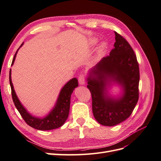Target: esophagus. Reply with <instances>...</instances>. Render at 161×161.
Listing matches in <instances>:
<instances>
[{"instance_id":"esophagus-1","label":"esophagus","mask_w":161,"mask_h":161,"mask_svg":"<svg viewBox=\"0 0 161 161\" xmlns=\"http://www.w3.org/2000/svg\"><path fill=\"white\" fill-rule=\"evenodd\" d=\"M79 84L81 85H84L85 84V76L83 74H81L79 77Z\"/></svg>"}]
</instances>
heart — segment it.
<instances>
[{"label":"heart","mask_w":161,"mask_h":161,"mask_svg":"<svg viewBox=\"0 0 161 161\" xmlns=\"http://www.w3.org/2000/svg\"><path fill=\"white\" fill-rule=\"evenodd\" d=\"M97 40H95V39H94V40H92V44L95 45V43H97ZM106 47H107L106 43H105V42L101 43V45H100L99 47V49H98V52H99V53H101L102 52H103Z\"/></svg>","instance_id":"heart-1"}]
</instances>
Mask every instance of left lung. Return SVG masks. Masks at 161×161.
<instances>
[{"label":"left lung","instance_id":"left-lung-1","mask_svg":"<svg viewBox=\"0 0 161 161\" xmlns=\"http://www.w3.org/2000/svg\"><path fill=\"white\" fill-rule=\"evenodd\" d=\"M114 48L89 71L87 88L92 96L95 119L106 126H114L128 118L139 97V65L129 43L115 31ZM112 84L123 89L122 95L113 97L108 89Z\"/></svg>","mask_w":161,"mask_h":161}]
</instances>
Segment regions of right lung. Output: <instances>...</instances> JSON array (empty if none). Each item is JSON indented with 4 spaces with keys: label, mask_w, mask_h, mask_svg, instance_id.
<instances>
[{
    "label": "right lung",
    "mask_w": 161,
    "mask_h": 161,
    "mask_svg": "<svg viewBox=\"0 0 161 161\" xmlns=\"http://www.w3.org/2000/svg\"><path fill=\"white\" fill-rule=\"evenodd\" d=\"M22 45L23 43L21 46ZM17 51L14 56L11 65L13 64L14 60H15ZM11 75V69L9 72V82H10L11 88V94L13 103L27 124L36 130H50L60 128L65 123L69 114L71 95L76 87L79 86L78 80L76 78H73L62 87L60 92L59 96L58 97L54 108L52 109L48 115H47L45 118H40L33 116L29 113L21 104L20 101L19 100L15 91L14 90Z\"/></svg>",
    "instance_id": "right-lung-1"
}]
</instances>
